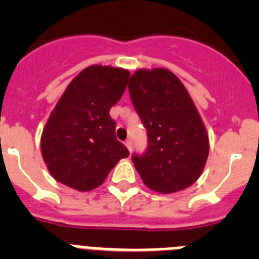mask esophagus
Listing matches in <instances>:
<instances>
[{"label": "esophagus", "mask_w": 259, "mask_h": 259, "mask_svg": "<svg viewBox=\"0 0 259 259\" xmlns=\"http://www.w3.org/2000/svg\"><path fill=\"white\" fill-rule=\"evenodd\" d=\"M125 146H127V149L130 150V153L132 152V144H131V141L128 140V141H125Z\"/></svg>", "instance_id": "1"}]
</instances>
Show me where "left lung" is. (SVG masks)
I'll list each match as a JSON object with an SVG mask.
<instances>
[{"label": "left lung", "instance_id": "left-lung-1", "mask_svg": "<svg viewBox=\"0 0 259 259\" xmlns=\"http://www.w3.org/2000/svg\"><path fill=\"white\" fill-rule=\"evenodd\" d=\"M128 89L148 131L145 154L132 155L144 184L163 194L191 187L206 164L209 136L188 91L161 67L137 70Z\"/></svg>", "mask_w": 259, "mask_h": 259}]
</instances>
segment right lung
Returning <instances> with one entry per match:
<instances>
[{
    "label": "right lung",
    "mask_w": 259,
    "mask_h": 259,
    "mask_svg": "<svg viewBox=\"0 0 259 259\" xmlns=\"http://www.w3.org/2000/svg\"><path fill=\"white\" fill-rule=\"evenodd\" d=\"M130 71L93 65L72 79L41 135V154L50 175L80 192L97 188L130 155L116 140L110 109L125 91Z\"/></svg>",
    "instance_id": "1"
}]
</instances>
